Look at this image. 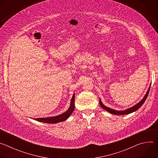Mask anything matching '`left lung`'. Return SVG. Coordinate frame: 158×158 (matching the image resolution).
<instances>
[{
  "label": "left lung",
  "mask_w": 158,
  "mask_h": 158,
  "mask_svg": "<svg viewBox=\"0 0 158 158\" xmlns=\"http://www.w3.org/2000/svg\"><path fill=\"white\" fill-rule=\"evenodd\" d=\"M150 87H151V84L148 88V91L146 92L145 96H144V98L138 102L137 103L136 105H134V106L131 107H129L126 110H115V109H111V108H109L107 106H106L105 105L103 104V103L102 102L101 99L99 98V103H100V106L104 109H105L106 110H107V112H110V113L111 114H116V115H125V114H131L132 113V112H135L136 110H137L139 108H140L141 107V106L144 104V102H145L148 94H149V89H150Z\"/></svg>",
  "instance_id": "1"
}]
</instances>
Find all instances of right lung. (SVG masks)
<instances>
[{
    "label": "right lung",
    "instance_id": "right-lung-1",
    "mask_svg": "<svg viewBox=\"0 0 158 158\" xmlns=\"http://www.w3.org/2000/svg\"><path fill=\"white\" fill-rule=\"evenodd\" d=\"M75 98V94H73V96L72 97V99L71 100L70 106L69 109H67L64 113L59 114L58 116H53V117H49V118H34V120L41 122V123H49V124H56L60 122H63L65 121L67 118H68L71 114L73 113V112L74 110V99Z\"/></svg>",
    "mask_w": 158,
    "mask_h": 158
}]
</instances>
